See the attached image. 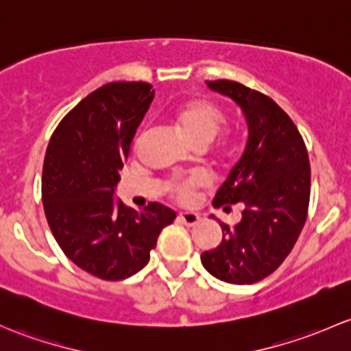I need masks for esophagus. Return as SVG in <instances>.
<instances>
[{
  "mask_svg": "<svg viewBox=\"0 0 351 351\" xmlns=\"http://www.w3.org/2000/svg\"><path fill=\"white\" fill-rule=\"evenodd\" d=\"M179 221L184 223L186 226H194L199 223V215H196V213H179Z\"/></svg>",
  "mask_w": 351,
  "mask_h": 351,
  "instance_id": "34e87169",
  "label": "esophagus"
}]
</instances>
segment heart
I'll list each match as a JSON object with an SVG mask.
<instances>
[{
    "mask_svg": "<svg viewBox=\"0 0 351 351\" xmlns=\"http://www.w3.org/2000/svg\"><path fill=\"white\" fill-rule=\"evenodd\" d=\"M225 123V114L215 103L201 97L186 101L176 111V126L180 135L196 149H208ZM209 180L202 176L176 179L169 182L167 191L177 202H191L194 194L208 187Z\"/></svg>",
    "mask_w": 351,
    "mask_h": 351,
    "instance_id": "1",
    "label": "heart"
}]
</instances>
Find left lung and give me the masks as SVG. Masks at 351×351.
Listing matches in <instances>:
<instances>
[{
	"mask_svg": "<svg viewBox=\"0 0 351 351\" xmlns=\"http://www.w3.org/2000/svg\"><path fill=\"white\" fill-rule=\"evenodd\" d=\"M243 110L248 142L213 204L230 211L243 206L241 221L219 223L223 240L202 252L204 269L230 284H255L276 272L294 248L311 196L306 143L287 113L267 95L237 81H206Z\"/></svg>",
	"mask_w": 351,
	"mask_h": 351,
	"instance_id": "1",
	"label": "left lung"
}]
</instances>
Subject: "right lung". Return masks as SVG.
Returning a JSON list of instances; mask_svg holds the SVG:
<instances>
[{
    "mask_svg": "<svg viewBox=\"0 0 351 351\" xmlns=\"http://www.w3.org/2000/svg\"><path fill=\"white\" fill-rule=\"evenodd\" d=\"M154 95L142 81L101 86L62 118L45 152L42 202L50 231L67 258L103 280L142 270L176 218L160 202L135 211L113 197Z\"/></svg>",
    "mask_w": 351,
    "mask_h": 351,
    "instance_id": "obj_1",
    "label": "right lung"
}]
</instances>
